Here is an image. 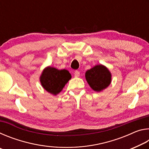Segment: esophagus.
Instances as JSON below:
<instances>
[{"mask_svg":"<svg viewBox=\"0 0 149 149\" xmlns=\"http://www.w3.org/2000/svg\"><path fill=\"white\" fill-rule=\"evenodd\" d=\"M79 75H80V72L79 71H77V70H76V71H75L74 75H75V77H78L79 76Z\"/></svg>","mask_w":149,"mask_h":149,"instance_id":"esophagus-1","label":"esophagus"}]
</instances>
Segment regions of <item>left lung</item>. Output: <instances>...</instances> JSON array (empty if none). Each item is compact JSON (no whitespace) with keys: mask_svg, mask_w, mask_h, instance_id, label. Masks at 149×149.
Returning a JSON list of instances; mask_svg holds the SVG:
<instances>
[{"mask_svg":"<svg viewBox=\"0 0 149 149\" xmlns=\"http://www.w3.org/2000/svg\"><path fill=\"white\" fill-rule=\"evenodd\" d=\"M85 79L93 91L100 92L111 84L112 74L105 65L99 64L85 72Z\"/></svg>","mask_w":149,"mask_h":149,"instance_id":"obj_1","label":"left lung"}]
</instances>
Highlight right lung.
<instances>
[{"label": "right lung", "mask_w": 149, "mask_h": 149, "mask_svg": "<svg viewBox=\"0 0 149 149\" xmlns=\"http://www.w3.org/2000/svg\"><path fill=\"white\" fill-rule=\"evenodd\" d=\"M72 78L67 70H58L54 67L47 66L42 70L39 80L45 90L53 95L62 91L65 85Z\"/></svg>", "instance_id": "obj_1"}]
</instances>
